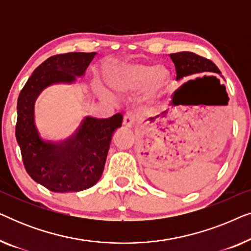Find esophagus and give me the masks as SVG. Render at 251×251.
Segmentation results:
<instances>
[{"mask_svg": "<svg viewBox=\"0 0 251 251\" xmlns=\"http://www.w3.org/2000/svg\"><path fill=\"white\" fill-rule=\"evenodd\" d=\"M136 121H137V114H135V113L132 112L126 113L125 118H123V126H126V128H132V126H135Z\"/></svg>", "mask_w": 251, "mask_h": 251, "instance_id": "34e87169", "label": "esophagus"}]
</instances>
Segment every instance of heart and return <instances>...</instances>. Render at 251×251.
Returning a JSON list of instances; mask_svg holds the SVG:
<instances>
[{"label":"heart","mask_w":251,"mask_h":251,"mask_svg":"<svg viewBox=\"0 0 251 251\" xmlns=\"http://www.w3.org/2000/svg\"><path fill=\"white\" fill-rule=\"evenodd\" d=\"M170 74L162 66H151L139 63H125L116 68L111 77V83L120 92H131L145 87L149 97H156L168 87ZM96 91L100 96H108L104 87L97 84Z\"/></svg>","instance_id":"obj_1"}]
</instances>
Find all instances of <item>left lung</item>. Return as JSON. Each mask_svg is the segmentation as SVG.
I'll return each mask as SVG.
<instances>
[{"label":"left lung","instance_id":"8db88e82","mask_svg":"<svg viewBox=\"0 0 251 251\" xmlns=\"http://www.w3.org/2000/svg\"><path fill=\"white\" fill-rule=\"evenodd\" d=\"M169 56L171 60H173V63L175 64V67H176L177 81L183 80L184 77H188L192 76V75H198L202 73H216L222 76L221 71L218 70V67L211 60L199 56L197 53L190 52V51H181V52L170 53ZM202 78H208V80H212L217 82V83L219 82V80H217L215 76H204ZM222 88L224 89L225 87L223 85Z\"/></svg>","mask_w":251,"mask_h":251}]
</instances>
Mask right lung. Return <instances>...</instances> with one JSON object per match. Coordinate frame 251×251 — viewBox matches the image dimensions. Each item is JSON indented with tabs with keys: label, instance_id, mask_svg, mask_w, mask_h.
<instances>
[{
	"label": "right lung",
	"instance_id": "obj_1",
	"mask_svg": "<svg viewBox=\"0 0 251 251\" xmlns=\"http://www.w3.org/2000/svg\"><path fill=\"white\" fill-rule=\"evenodd\" d=\"M97 52H70L48 58L27 80L17 101L16 138L25 169L36 183L57 193L78 192L97 184L104 171L113 133L122 126L118 113L109 119L87 116L67 140L44 139L35 123V101L44 89L75 84Z\"/></svg>",
	"mask_w": 251,
	"mask_h": 251
}]
</instances>
